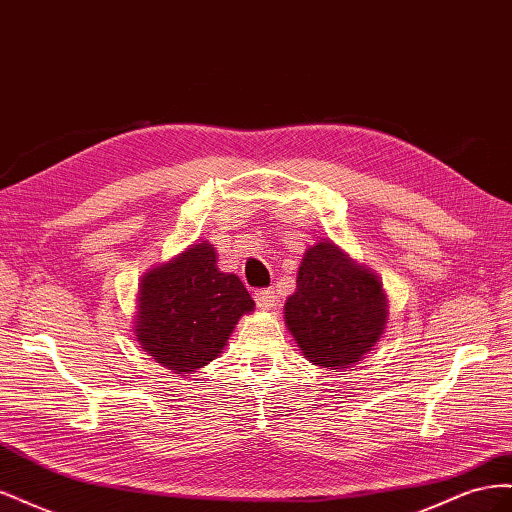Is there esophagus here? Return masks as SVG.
Wrapping results in <instances>:
<instances>
[{
  "instance_id": "1",
  "label": "esophagus",
  "mask_w": 512,
  "mask_h": 512,
  "mask_svg": "<svg viewBox=\"0 0 512 512\" xmlns=\"http://www.w3.org/2000/svg\"><path fill=\"white\" fill-rule=\"evenodd\" d=\"M254 299L260 309H271L277 301V292H275V288H260L254 292Z\"/></svg>"
}]
</instances>
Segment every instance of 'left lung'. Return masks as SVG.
I'll return each mask as SVG.
<instances>
[{
	"label": "left lung",
	"mask_w": 512,
	"mask_h": 512,
	"mask_svg": "<svg viewBox=\"0 0 512 512\" xmlns=\"http://www.w3.org/2000/svg\"><path fill=\"white\" fill-rule=\"evenodd\" d=\"M284 314L307 359L339 369L376 346L386 324V299L374 273L322 241L305 252Z\"/></svg>",
	"instance_id": "obj_1"
}]
</instances>
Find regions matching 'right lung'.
Listing matches in <instances>:
<instances>
[{
  "label": "right lung",
  "instance_id": "obj_1",
  "mask_svg": "<svg viewBox=\"0 0 512 512\" xmlns=\"http://www.w3.org/2000/svg\"><path fill=\"white\" fill-rule=\"evenodd\" d=\"M252 309L239 277L222 273L213 247L198 243L143 277L134 331L158 363L190 374L222 352L237 320Z\"/></svg>",
  "mask_w": 512,
  "mask_h": 512
}]
</instances>
